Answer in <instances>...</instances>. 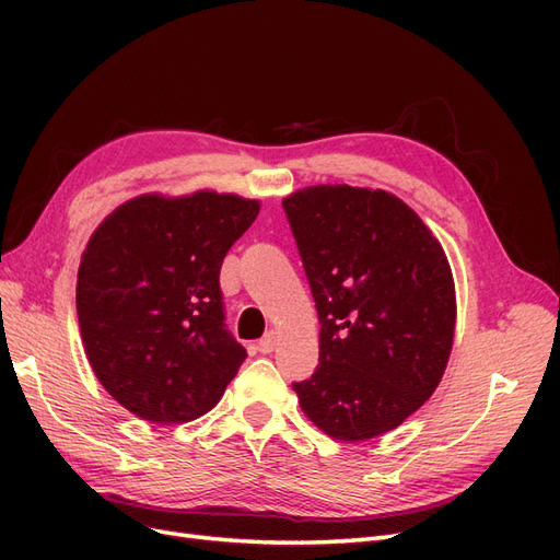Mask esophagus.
Wrapping results in <instances>:
<instances>
[{
  "instance_id": "34e87169",
  "label": "esophagus",
  "mask_w": 560,
  "mask_h": 560,
  "mask_svg": "<svg viewBox=\"0 0 560 560\" xmlns=\"http://www.w3.org/2000/svg\"><path fill=\"white\" fill-rule=\"evenodd\" d=\"M276 343H278V336H276V331H268L264 338H259L257 348H259V352H261V354H268V352H273Z\"/></svg>"
}]
</instances>
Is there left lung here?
I'll use <instances>...</instances> for the list:
<instances>
[{
    "label": "left lung",
    "mask_w": 560,
    "mask_h": 560,
    "mask_svg": "<svg viewBox=\"0 0 560 560\" xmlns=\"http://www.w3.org/2000/svg\"><path fill=\"white\" fill-rule=\"evenodd\" d=\"M319 317V364L292 383L319 430L364 442L436 389L455 290L442 245L387 191L319 184L282 200Z\"/></svg>",
    "instance_id": "obj_1"
}]
</instances>
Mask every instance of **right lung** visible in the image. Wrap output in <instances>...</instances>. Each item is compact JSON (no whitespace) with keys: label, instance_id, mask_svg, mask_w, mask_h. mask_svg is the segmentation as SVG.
I'll return each mask as SVG.
<instances>
[{"label":"right lung","instance_id":"add662e5","mask_svg":"<svg viewBox=\"0 0 560 560\" xmlns=\"http://www.w3.org/2000/svg\"><path fill=\"white\" fill-rule=\"evenodd\" d=\"M257 214L231 194L140 196L93 233L77 280L83 348L135 416L194 420L238 374L247 350L226 327L219 270Z\"/></svg>","mask_w":560,"mask_h":560}]
</instances>
